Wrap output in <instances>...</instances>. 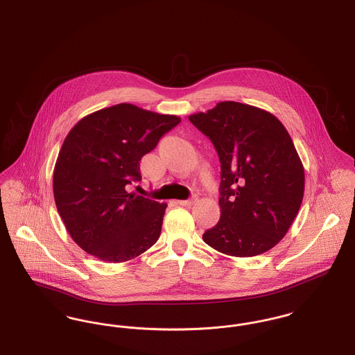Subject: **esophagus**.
<instances>
[{
	"instance_id": "34e87169",
	"label": "esophagus",
	"mask_w": 355,
	"mask_h": 355,
	"mask_svg": "<svg viewBox=\"0 0 355 355\" xmlns=\"http://www.w3.org/2000/svg\"><path fill=\"white\" fill-rule=\"evenodd\" d=\"M197 201H198V197H197V196H191V198L182 200V201H177V204L181 205V207H191V205L196 204Z\"/></svg>"
}]
</instances>
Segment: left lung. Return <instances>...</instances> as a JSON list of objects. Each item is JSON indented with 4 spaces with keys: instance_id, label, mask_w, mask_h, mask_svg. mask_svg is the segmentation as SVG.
Returning a JSON list of instances; mask_svg holds the SVG:
<instances>
[{
    "instance_id": "1",
    "label": "left lung",
    "mask_w": 355,
    "mask_h": 355,
    "mask_svg": "<svg viewBox=\"0 0 355 355\" xmlns=\"http://www.w3.org/2000/svg\"><path fill=\"white\" fill-rule=\"evenodd\" d=\"M189 121L211 141L221 164V217L202 240L236 257L271 250L304 193V167L288 131L271 112L239 102H220Z\"/></svg>"
}]
</instances>
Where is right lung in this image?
Returning a JSON list of instances; mask_svg holds the SVG:
<instances>
[{
  "label": "right lung",
  "instance_id": "add662e5",
  "mask_svg": "<svg viewBox=\"0 0 355 355\" xmlns=\"http://www.w3.org/2000/svg\"><path fill=\"white\" fill-rule=\"evenodd\" d=\"M175 115L130 103L95 111L68 132L53 170L56 208L72 240L108 263H123L159 239L166 204L128 193L139 161L178 125Z\"/></svg>",
  "mask_w": 355,
  "mask_h": 355
}]
</instances>
